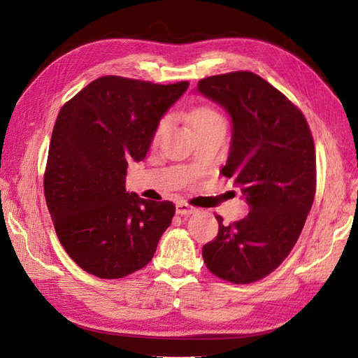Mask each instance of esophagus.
<instances>
[{"mask_svg":"<svg viewBox=\"0 0 358 358\" xmlns=\"http://www.w3.org/2000/svg\"><path fill=\"white\" fill-rule=\"evenodd\" d=\"M176 211H177V214H181V216H190V214L196 211V208H193L192 206H189V203H186V202H177Z\"/></svg>","mask_w":358,"mask_h":358,"instance_id":"34e87169","label":"esophagus"}]
</instances>
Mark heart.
Returning a JSON list of instances; mask_svg holds the SVG:
<instances>
[{
	"label": "heart",
	"instance_id": "1",
	"mask_svg": "<svg viewBox=\"0 0 358 358\" xmlns=\"http://www.w3.org/2000/svg\"><path fill=\"white\" fill-rule=\"evenodd\" d=\"M222 121V118L219 117V114H216L213 109L210 108H198L192 112V127L196 126H206V124H211V122H217ZM169 126V118H163L156 130V138H159L163 131H165Z\"/></svg>",
	"mask_w": 358,
	"mask_h": 358
}]
</instances>
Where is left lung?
<instances>
[{
  "mask_svg": "<svg viewBox=\"0 0 358 358\" xmlns=\"http://www.w3.org/2000/svg\"><path fill=\"white\" fill-rule=\"evenodd\" d=\"M196 93L222 106L232 136L224 177L241 189L250 211L202 248L207 268L232 283L270 274L297 243L316 187L315 147L299 108L252 71L210 76Z\"/></svg>",
  "mask_w": 358,
  "mask_h": 358,
  "instance_id": "1",
  "label": "left lung"
}]
</instances>
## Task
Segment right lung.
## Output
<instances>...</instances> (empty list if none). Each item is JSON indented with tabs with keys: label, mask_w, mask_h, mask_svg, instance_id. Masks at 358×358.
Wrapping results in <instances>:
<instances>
[{
	"label": "right lung",
	"mask_w": 358,
	"mask_h": 358,
	"mask_svg": "<svg viewBox=\"0 0 358 358\" xmlns=\"http://www.w3.org/2000/svg\"><path fill=\"white\" fill-rule=\"evenodd\" d=\"M187 87L103 76L61 108L45 196L59 243L87 273L120 279L155 257L176 206L129 193L126 172L130 160L145 159L162 117Z\"/></svg>",
	"instance_id": "right-lung-1"
}]
</instances>
